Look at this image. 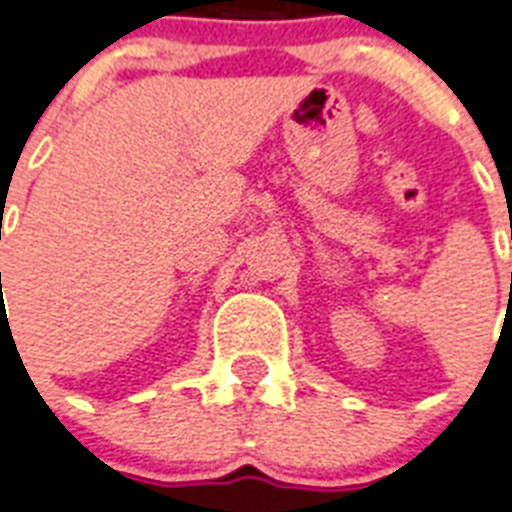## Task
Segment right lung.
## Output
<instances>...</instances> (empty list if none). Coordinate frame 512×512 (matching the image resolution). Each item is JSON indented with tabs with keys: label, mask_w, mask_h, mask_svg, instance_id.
Instances as JSON below:
<instances>
[{
	"label": "right lung",
	"mask_w": 512,
	"mask_h": 512,
	"mask_svg": "<svg viewBox=\"0 0 512 512\" xmlns=\"http://www.w3.org/2000/svg\"><path fill=\"white\" fill-rule=\"evenodd\" d=\"M0 276H2V273H0Z\"/></svg>",
	"instance_id": "right-lung-1"
}]
</instances>
